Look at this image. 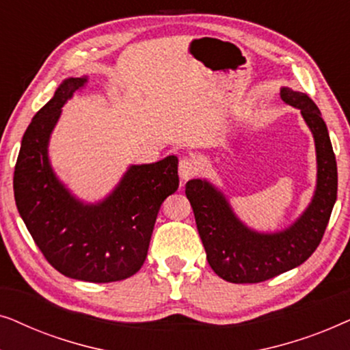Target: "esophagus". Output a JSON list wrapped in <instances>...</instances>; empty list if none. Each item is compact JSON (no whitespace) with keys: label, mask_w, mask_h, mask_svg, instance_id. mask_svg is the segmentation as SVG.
I'll return each instance as SVG.
<instances>
[{"label":"esophagus","mask_w":350,"mask_h":350,"mask_svg":"<svg viewBox=\"0 0 350 350\" xmlns=\"http://www.w3.org/2000/svg\"><path fill=\"white\" fill-rule=\"evenodd\" d=\"M198 172H199V165L194 159H191V157H183V159L180 161L178 174H180L181 180L186 181V180L193 178V176L198 175Z\"/></svg>","instance_id":"1"}]
</instances>
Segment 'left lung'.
<instances>
[{"label":"left lung","instance_id":"8db88e82","mask_svg":"<svg viewBox=\"0 0 350 350\" xmlns=\"http://www.w3.org/2000/svg\"><path fill=\"white\" fill-rule=\"evenodd\" d=\"M285 103L301 109L317 152V186L312 202L284 231L262 234L247 228L223 193L207 180H189L186 198L193 207L207 261L215 274L232 284H258L303 265L322 241L338 194V167L327 124L309 95L280 90Z\"/></svg>","mask_w":350,"mask_h":350}]
</instances>
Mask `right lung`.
<instances>
[{"label": "right lung", "mask_w": 350, "mask_h": 350, "mask_svg": "<svg viewBox=\"0 0 350 350\" xmlns=\"http://www.w3.org/2000/svg\"><path fill=\"white\" fill-rule=\"evenodd\" d=\"M88 84L68 78L31 119L14 170V198L28 232L52 267L76 280L108 284L140 271L161 205L178 189V159L131 165L98 204H83L60 183L47 157L62 107Z\"/></svg>", "instance_id": "add662e5"}]
</instances>
